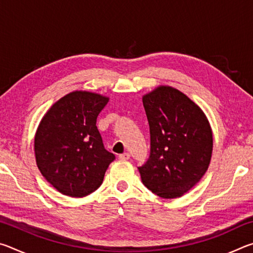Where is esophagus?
Returning a JSON list of instances; mask_svg holds the SVG:
<instances>
[{"mask_svg": "<svg viewBox=\"0 0 253 253\" xmlns=\"http://www.w3.org/2000/svg\"><path fill=\"white\" fill-rule=\"evenodd\" d=\"M119 158H121V160H129L130 155H129V153H123L119 155Z\"/></svg>", "mask_w": 253, "mask_h": 253, "instance_id": "1", "label": "esophagus"}]
</instances>
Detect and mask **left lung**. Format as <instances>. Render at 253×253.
Listing matches in <instances>:
<instances>
[{
    "mask_svg": "<svg viewBox=\"0 0 253 253\" xmlns=\"http://www.w3.org/2000/svg\"><path fill=\"white\" fill-rule=\"evenodd\" d=\"M151 153L138 170L145 186L164 199L182 196L200 182L211 161L213 137L202 110L172 87L144 96Z\"/></svg>",
    "mask_w": 253,
    "mask_h": 253,
    "instance_id": "1",
    "label": "left lung"
}]
</instances>
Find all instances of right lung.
I'll return each mask as SVG.
<instances>
[{
    "label": "right lung",
    "mask_w": 253,
    "mask_h": 253,
    "mask_svg": "<svg viewBox=\"0 0 253 253\" xmlns=\"http://www.w3.org/2000/svg\"><path fill=\"white\" fill-rule=\"evenodd\" d=\"M108 98L74 91L48 110L34 138L37 165L60 193L83 198L95 192L116 156L107 151L96 126Z\"/></svg>",
    "instance_id": "add662e5"
}]
</instances>
